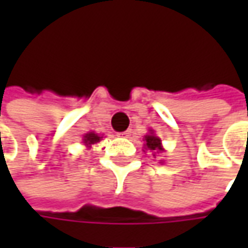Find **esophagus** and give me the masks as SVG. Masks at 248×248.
<instances>
[{"instance_id":"34e87169","label":"esophagus","mask_w":248,"mask_h":248,"mask_svg":"<svg viewBox=\"0 0 248 248\" xmlns=\"http://www.w3.org/2000/svg\"><path fill=\"white\" fill-rule=\"evenodd\" d=\"M130 134H131V130H126V131H122V133H118V137H122V138H129Z\"/></svg>"}]
</instances>
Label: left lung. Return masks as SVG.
<instances>
[{"label": "left lung", "instance_id": "obj_1", "mask_svg": "<svg viewBox=\"0 0 248 248\" xmlns=\"http://www.w3.org/2000/svg\"><path fill=\"white\" fill-rule=\"evenodd\" d=\"M143 140H145L146 150L149 149L151 153V155L154 156V158L159 155L162 151H163L161 138H159V137H156V135L154 134V131H153V130H150V134L145 135Z\"/></svg>", "mask_w": 248, "mask_h": 248}]
</instances>
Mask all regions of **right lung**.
I'll list each match as a JSON object with an SVG mask.
<instances>
[{
	"label": "right lung",
	"instance_id": "obj_1",
	"mask_svg": "<svg viewBox=\"0 0 248 248\" xmlns=\"http://www.w3.org/2000/svg\"><path fill=\"white\" fill-rule=\"evenodd\" d=\"M101 140H102V137H99V135L95 134L94 131H92V133H87V134L83 135L82 142H83V145L86 146V147H92L93 145L98 143Z\"/></svg>",
	"mask_w": 248,
	"mask_h": 248
}]
</instances>
